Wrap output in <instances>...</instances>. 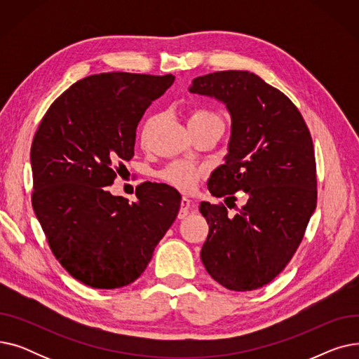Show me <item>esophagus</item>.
I'll return each mask as SVG.
<instances>
[{"label": "esophagus", "instance_id": "34e87169", "mask_svg": "<svg viewBox=\"0 0 359 359\" xmlns=\"http://www.w3.org/2000/svg\"><path fill=\"white\" fill-rule=\"evenodd\" d=\"M191 206H192V201L187 198V196H183L182 201H180V210H179V215L177 217L180 219L187 217V214H189V211H191Z\"/></svg>", "mask_w": 359, "mask_h": 359}]
</instances>
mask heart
Segmentation results:
<instances>
[{
	"label": "heart",
	"mask_w": 359,
	"mask_h": 359,
	"mask_svg": "<svg viewBox=\"0 0 359 359\" xmlns=\"http://www.w3.org/2000/svg\"><path fill=\"white\" fill-rule=\"evenodd\" d=\"M221 122L219 118L215 115L214 111L206 110V109H198L191 113L189 116V125H201L205 122ZM156 123V118L149 119L144 129H142V138L147 140L151 128ZM206 168L203 165H199L196 163L191 161H175L168 164L165 168H163L158 173L160 179L167 182L168 184L175 186L176 189L182 192H191L194 191L198 182L205 176Z\"/></svg>",
	"instance_id": "heart-1"
}]
</instances>
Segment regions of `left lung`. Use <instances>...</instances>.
Masks as SVG:
<instances>
[{"label":"left lung","mask_w":359,"mask_h":359,"mask_svg":"<svg viewBox=\"0 0 359 359\" xmlns=\"http://www.w3.org/2000/svg\"><path fill=\"white\" fill-rule=\"evenodd\" d=\"M189 91L222 102L231 116L229 154L211 175L210 192L225 201L248 195L234 217L222 203L201 202L210 224L202 263L227 290L262 288L288 265L316 210L310 130L284 93L249 71L202 75Z\"/></svg>","instance_id":"obj_1"}]
</instances>
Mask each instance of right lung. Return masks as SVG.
Segmentation results:
<instances>
[{
  "label": "right lung",
  "mask_w": 359,
  "mask_h": 359,
  "mask_svg": "<svg viewBox=\"0 0 359 359\" xmlns=\"http://www.w3.org/2000/svg\"><path fill=\"white\" fill-rule=\"evenodd\" d=\"M175 77L102 72L74 83L37 128L32 205L62 268L84 285L113 290L141 276L177 217L180 195L141 183L137 202L107 186L134 157L137 126Z\"/></svg>",
  "instance_id": "right-lung-1"
}]
</instances>
